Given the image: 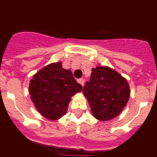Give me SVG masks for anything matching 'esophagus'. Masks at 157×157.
Wrapping results in <instances>:
<instances>
[{
  "instance_id": "esophagus-1",
  "label": "esophagus",
  "mask_w": 157,
  "mask_h": 157,
  "mask_svg": "<svg viewBox=\"0 0 157 157\" xmlns=\"http://www.w3.org/2000/svg\"><path fill=\"white\" fill-rule=\"evenodd\" d=\"M78 83H80L82 86H84V79L83 78H79V79H78Z\"/></svg>"
}]
</instances>
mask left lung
Masks as SVG:
<instances>
[{
	"instance_id": "1",
	"label": "left lung",
	"mask_w": 157,
	"mask_h": 157,
	"mask_svg": "<svg viewBox=\"0 0 157 157\" xmlns=\"http://www.w3.org/2000/svg\"><path fill=\"white\" fill-rule=\"evenodd\" d=\"M82 92L88 100L94 116L101 121L117 116L130 98L127 80L108 67L92 69L90 81L86 82Z\"/></svg>"
}]
</instances>
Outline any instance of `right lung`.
Listing matches in <instances>:
<instances>
[{
    "label": "right lung",
    "instance_id": "obj_1",
    "mask_svg": "<svg viewBox=\"0 0 157 157\" xmlns=\"http://www.w3.org/2000/svg\"><path fill=\"white\" fill-rule=\"evenodd\" d=\"M82 88L70 70L55 63L34 75L29 91L37 110L48 120H56L66 114L71 98Z\"/></svg>",
    "mask_w": 157,
    "mask_h": 157
}]
</instances>
